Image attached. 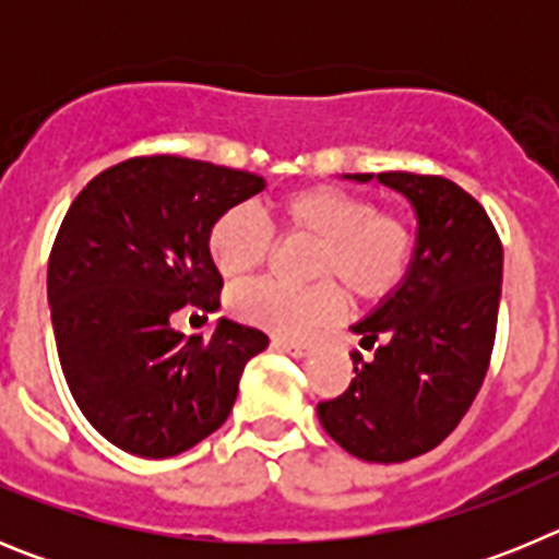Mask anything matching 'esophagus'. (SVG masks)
Here are the masks:
<instances>
[{
  "label": "esophagus",
  "mask_w": 559,
  "mask_h": 559,
  "mask_svg": "<svg viewBox=\"0 0 559 559\" xmlns=\"http://www.w3.org/2000/svg\"><path fill=\"white\" fill-rule=\"evenodd\" d=\"M276 349H283V353L294 355V358H305V355H310V344H305V341H288V338H274L271 341Z\"/></svg>",
  "instance_id": "34e87169"
}]
</instances>
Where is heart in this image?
<instances>
[{
  "instance_id": "1",
  "label": "heart",
  "mask_w": 559,
  "mask_h": 559,
  "mask_svg": "<svg viewBox=\"0 0 559 559\" xmlns=\"http://www.w3.org/2000/svg\"><path fill=\"white\" fill-rule=\"evenodd\" d=\"M285 235L313 240L305 288L249 283L229 294V310L251 328L285 338L338 322L353 294L360 305L386 302L406 283L417 257V229L400 210H380L372 195L338 185H310L280 204ZM274 235L260 212L235 204L212 221L206 251L226 280L254 274L271 257Z\"/></svg>"
}]
</instances>
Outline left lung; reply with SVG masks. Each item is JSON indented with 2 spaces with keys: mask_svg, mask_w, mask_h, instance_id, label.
Masks as SVG:
<instances>
[{
  "mask_svg": "<svg viewBox=\"0 0 559 559\" xmlns=\"http://www.w3.org/2000/svg\"><path fill=\"white\" fill-rule=\"evenodd\" d=\"M378 181L414 204L417 257L400 290L353 328L374 355L349 353L353 383L316 412L344 451L394 464L433 451L473 406L496 344L503 249L484 206L445 176Z\"/></svg>",
  "mask_w": 559,
  "mask_h": 559,
  "instance_id": "left-lung-1",
  "label": "left lung"
}]
</instances>
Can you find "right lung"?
I'll list each match as a JSON object with an SVG mask.
<instances>
[{
    "label": "right lung",
    "mask_w": 559,
    "mask_h": 559,
    "mask_svg": "<svg viewBox=\"0 0 559 559\" xmlns=\"http://www.w3.org/2000/svg\"><path fill=\"white\" fill-rule=\"evenodd\" d=\"M254 173L153 153L108 167L81 190L49 251L47 296L63 378L83 417L122 451L165 459L218 431L257 328L221 319L185 335V310L221 305L206 231L263 190Z\"/></svg>",
    "instance_id": "right-lung-1"
}]
</instances>
